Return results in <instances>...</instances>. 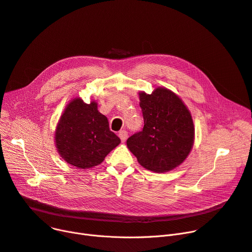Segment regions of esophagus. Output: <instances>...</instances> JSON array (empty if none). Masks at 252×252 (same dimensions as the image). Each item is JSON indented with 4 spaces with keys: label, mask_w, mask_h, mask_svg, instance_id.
<instances>
[{
    "label": "esophagus",
    "mask_w": 252,
    "mask_h": 252,
    "mask_svg": "<svg viewBox=\"0 0 252 252\" xmlns=\"http://www.w3.org/2000/svg\"><path fill=\"white\" fill-rule=\"evenodd\" d=\"M118 137L121 138L122 142H126V140L127 139V131L126 130H121L118 133Z\"/></svg>",
    "instance_id": "34e87169"
}]
</instances>
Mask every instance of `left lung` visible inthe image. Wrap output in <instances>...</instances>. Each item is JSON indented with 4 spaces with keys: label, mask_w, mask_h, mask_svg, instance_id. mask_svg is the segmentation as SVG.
<instances>
[{
    "label": "left lung",
    "mask_w": 252,
    "mask_h": 252,
    "mask_svg": "<svg viewBox=\"0 0 252 252\" xmlns=\"http://www.w3.org/2000/svg\"><path fill=\"white\" fill-rule=\"evenodd\" d=\"M139 95L144 126L127 139V148L145 168L155 173L171 170L192 149V116L183 101L165 88Z\"/></svg>",
    "instance_id": "left-lung-1"
}]
</instances>
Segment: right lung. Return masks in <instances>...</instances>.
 <instances>
[{"label": "right lung", "mask_w": 252, "mask_h": 252, "mask_svg": "<svg viewBox=\"0 0 252 252\" xmlns=\"http://www.w3.org/2000/svg\"><path fill=\"white\" fill-rule=\"evenodd\" d=\"M56 146L63 159L78 168L100 164L121 143L109 128L108 119L97 109V103L81 98L66 107L55 133Z\"/></svg>", "instance_id": "add662e5"}]
</instances>
